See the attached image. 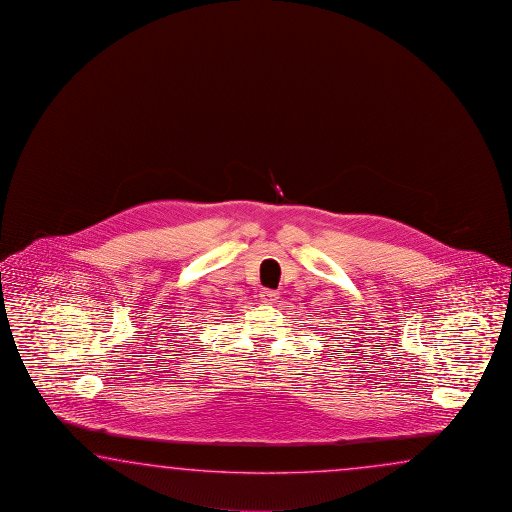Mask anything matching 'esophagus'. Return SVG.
I'll return each instance as SVG.
<instances>
[{
	"instance_id": "obj_1",
	"label": "esophagus",
	"mask_w": 512,
	"mask_h": 512,
	"mask_svg": "<svg viewBox=\"0 0 512 512\" xmlns=\"http://www.w3.org/2000/svg\"><path fill=\"white\" fill-rule=\"evenodd\" d=\"M260 296L261 302H265V304H272V302H276V300H278V293H276V291H271V289H263Z\"/></svg>"
}]
</instances>
